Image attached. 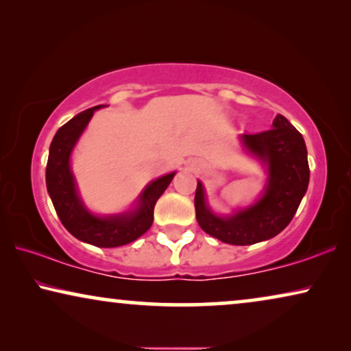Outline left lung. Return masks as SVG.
<instances>
[{"instance_id": "obj_1", "label": "left lung", "mask_w": 351, "mask_h": 351, "mask_svg": "<svg viewBox=\"0 0 351 351\" xmlns=\"http://www.w3.org/2000/svg\"><path fill=\"white\" fill-rule=\"evenodd\" d=\"M243 143L268 165V184L262 199L222 219L206 206L201 182L195 193L199 227L219 241L234 246L256 244L281 233L297 213L310 180L304 137L282 114H276L268 131L244 134Z\"/></svg>"}]
</instances>
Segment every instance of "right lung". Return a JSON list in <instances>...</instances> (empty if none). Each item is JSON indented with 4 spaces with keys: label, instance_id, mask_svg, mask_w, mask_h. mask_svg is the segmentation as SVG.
Segmentation results:
<instances>
[{
    "label": "right lung",
    "instance_id": "right-lung-1",
    "mask_svg": "<svg viewBox=\"0 0 351 351\" xmlns=\"http://www.w3.org/2000/svg\"><path fill=\"white\" fill-rule=\"evenodd\" d=\"M100 105L84 110L65 123L51 142L46 166V186L60 222L75 238L99 247H118L136 241L153 223V209L171 184L172 174L156 179L141 195V206L131 214L95 217L81 204L70 171V153Z\"/></svg>",
    "mask_w": 351,
    "mask_h": 351
}]
</instances>
